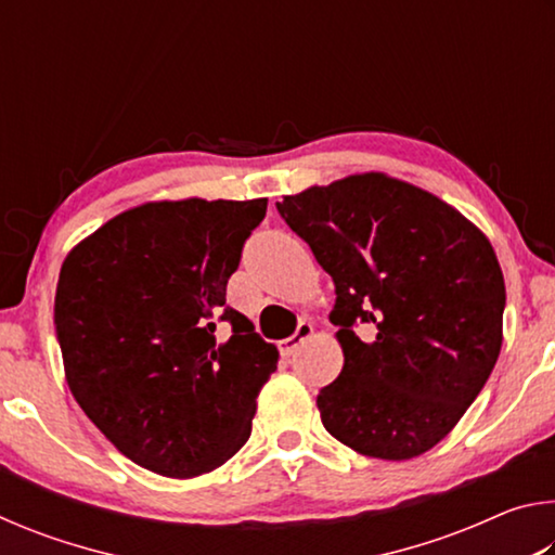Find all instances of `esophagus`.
<instances>
[{
	"instance_id": "obj_1",
	"label": "esophagus",
	"mask_w": 555,
	"mask_h": 555,
	"mask_svg": "<svg viewBox=\"0 0 555 555\" xmlns=\"http://www.w3.org/2000/svg\"><path fill=\"white\" fill-rule=\"evenodd\" d=\"M311 333H313V325L311 323H306V321H300L298 323V327H296V333L291 335V337H286V340H281L279 343V350H281V354L284 357H291L294 354L300 345H304V340H308V337H311Z\"/></svg>"
}]
</instances>
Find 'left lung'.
<instances>
[{
	"instance_id": "1",
	"label": "left lung",
	"mask_w": 555,
	"mask_h": 555,
	"mask_svg": "<svg viewBox=\"0 0 555 555\" xmlns=\"http://www.w3.org/2000/svg\"><path fill=\"white\" fill-rule=\"evenodd\" d=\"M335 284L340 377L318 393L325 430L370 457L440 443L490 379L504 276L490 240L397 178L362 173L276 203ZM370 324L364 344L356 327Z\"/></svg>"
}]
</instances>
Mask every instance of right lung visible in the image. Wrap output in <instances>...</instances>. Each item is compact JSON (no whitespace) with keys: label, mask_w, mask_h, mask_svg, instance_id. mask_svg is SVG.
I'll return each mask as SVG.
<instances>
[{"label":"right lung","mask_w":555,"mask_h":555,"mask_svg":"<svg viewBox=\"0 0 555 555\" xmlns=\"http://www.w3.org/2000/svg\"><path fill=\"white\" fill-rule=\"evenodd\" d=\"M267 198L146 203L65 257L55 335L75 401L131 463L166 477L247 443L279 350L224 304ZM218 322L231 337L217 340Z\"/></svg>","instance_id":"obj_1"}]
</instances>
